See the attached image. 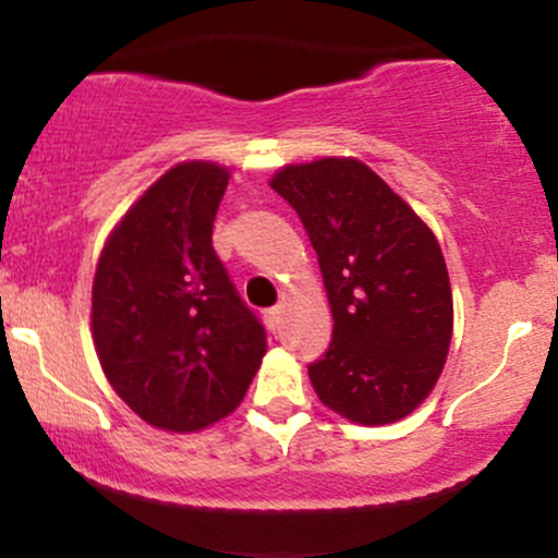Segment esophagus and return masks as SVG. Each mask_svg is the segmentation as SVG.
I'll return each instance as SVG.
<instances>
[{"label":"esophagus","mask_w":558,"mask_h":558,"mask_svg":"<svg viewBox=\"0 0 558 558\" xmlns=\"http://www.w3.org/2000/svg\"><path fill=\"white\" fill-rule=\"evenodd\" d=\"M280 317H283V310H280V306H272V310H267V312H265V323H267V328H270V330H278Z\"/></svg>","instance_id":"34e87169"}]
</instances>
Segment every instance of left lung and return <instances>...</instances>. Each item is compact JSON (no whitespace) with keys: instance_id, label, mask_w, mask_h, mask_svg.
Returning <instances> with one entry per match:
<instances>
[{"instance_id":"8db88e82","label":"left lung","mask_w":558,"mask_h":558,"mask_svg":"<svg viewBox=\"0 0 558 558\" xmlns=\"http://www.w3.org/2000/svg\"><path fill=\"white\" fill-rule=\"evenodd\" d=\"M270 185L296 209L328 291L332 341L310 364L319 401L356 425L412 414L444 373L453 332L438 239L354 157L286 165Z\"/></svg>"}]
</instances>
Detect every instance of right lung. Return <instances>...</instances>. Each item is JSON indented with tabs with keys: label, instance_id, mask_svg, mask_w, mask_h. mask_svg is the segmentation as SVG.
Returning a JSON list of instances; mask_svg holds the SVG:
<instances>
[{
	"label": "right lung",
	"instance_id": "add662e5",
	"mask_svg": "<svg viewBox=\"0 0 558 558\" xmlns=\"http://www.w3.org/2000/svg\"><path fill=\"white\" fill-rule=\"evenodd\" d=\"M230 172L181 162L128 209L101 248L92 288L96 356L141 420L191 433L228 417L267 351L213 248Z\"/></svg>",
	"mask_w": 558,
	"mask_h": 558
}]
</instances>
